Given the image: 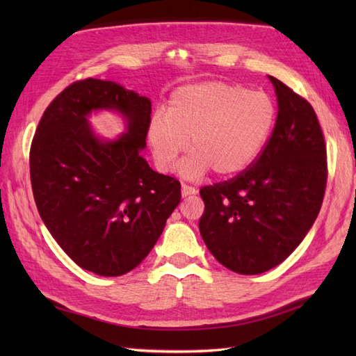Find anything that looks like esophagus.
I'll use <instances>...</instances> for the list:
<instances>
[{"label": "esophagus", "mask_w": 356, "mask_h": 356, "mask_svg": "<svg viewBox=\"0 0 356 356\" xmlns=\"http://www.w3.org/2000/svg\"><path fill=\"white\" fill-rule=\"evenodd\" d=\"M195 193H197V190H195L194 186L182 184V195H184V197H186V195H193Z\"/></svg>", "instance_id": "34e87169"}]
</instances>
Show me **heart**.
I'll use <instances>...</instances> for the list:
<instances>
[{"instance_id":"heart-1","label":"heart","mask_w":356,"mask_h":356,"mask_svg":"<svg viewBox=\"0 0 356 356\" xmlns=\"http://www.w3.org/2000/svg\"><path fill=\"white\" fill-rule=\"evenodd\" d=\"M277 107L264 92L241 84L207 81L177 88L168 110H159L148 124V142L162 171H171L190 145L182 165L188 177L211 168L217 176L245 171L274 130Z\"/></svg>"}]
</instances>
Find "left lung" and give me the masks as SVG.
<instances>
[{
  "label": "left lung",
  "instance_id": "left-lung-1",
  "mask_svg": "<svg viewBox=\"0 0 356 356\" xmlns=\"http://www.w3.org/2000/svg\"><path fill=\"white\" fill-rule=\"evenodd\" d=\"M278 113L259 157L229 180L203 186L199 229L209 252L237 274L284 261L321 209L327 151L312 105L274 76Z\"/></svg>",
  "mask_w": 356,
  "mask_h": 356
}]
</instances>
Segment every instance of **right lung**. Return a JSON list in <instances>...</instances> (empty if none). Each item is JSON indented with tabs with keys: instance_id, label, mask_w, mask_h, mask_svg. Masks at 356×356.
Returning <instances> with one entry per match:
<instances>
[{
	"instance_id": "1",
	"label": "right lung",
	"mask_w": 356,
	"mask_h": 356,
	"mask_svg": "<svg viewBox=\"0 0 356 356\" xmlns=\"http://www.w3.org/2000/svg\"><path fill=\"white\" fill-rule=\"evenodd\" d=\"M115 108L129 133L102 143L85 116ZM151 101L111 81L81 79L65 87L38 124L30 145V182L44 225L82 269L119 277L156 245L180 203V182L149 168L145 148Z\"/></svg>"
}]
</instances>
